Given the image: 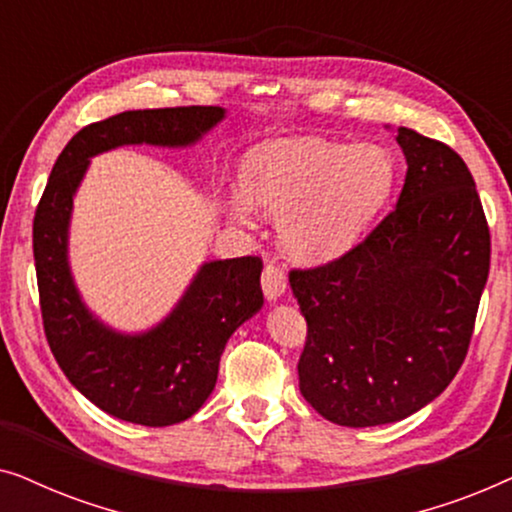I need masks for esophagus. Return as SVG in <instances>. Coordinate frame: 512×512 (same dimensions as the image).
<instances>
[{
    "label": "esophagus",
    "instance_id": "1",
    "mask_svg": "<svg viewBox=\"0 0 512 512\" xmlns=\"http://www.w3.org/2000/svg\"><path fill=\"white\" fill-rule=\"evenodd\" d=\"M261 286L263 293L268 300H277L286 291V270L277 263H268L263 268L261 275Z\"/></svg>",
    "mask_w": 512,
    "mask_h": 512
}]
</instances>
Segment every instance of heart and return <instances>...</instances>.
Segmentation results:
<instances>
[{"label": "heart", "instance_id": "1", "mask_svg": "<svg viewBox=\"0 0 512 512\" xmlns=\"http://www.w3.org/2000/svg\"><path fill=\"white\" fill-rule=\"evenodd\" d=\"M394 170L375 146H349L319 137L275 139L242 167L240 195L228 212L249 223L251 207L279 216V237L293 258L324 263L352 247L361 228L391 191Z\"/></svg>", "mask_w": 512, "mask_h": 512}]
</instances>
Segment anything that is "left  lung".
<instances>
[{
	"label": "left lung",
	"instance_id": "8db88e82",
	"mask_svg": "<svg viewBox=\"0 0 512 512\" xmlns=\"http://www.w3.org/2000/svg\"><path fill=\"white\" fill-rule=\"evenodd\" d=\"M396 209L335 261L291 270L307 321L300 394L340 426L401 422L459 373L489 275V226L457 151L398 128Z\"/></svg>",
	"mask_w": 512,
	"mask_h": 512
}]
</instances>
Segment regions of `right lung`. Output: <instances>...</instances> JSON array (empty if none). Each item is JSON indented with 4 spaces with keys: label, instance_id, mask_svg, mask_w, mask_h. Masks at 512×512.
<instances>
[{
    "label": "right lung",
    "instance_id": "add662e5",
    "mask_svg": "<svg viewBox=\"0 0 512 512\" xmlns=\"http://www.w3.org/2000/svg\"><path fill=\"white\" fill-rule=\"evenodd\" d=\"M223 116L221 107H172L123 111L86 125L55 160L34 214L32 247L48 347L67 380L123 422L170 426L202 408L228 338L261 310L263 261L242 256L205 263L165 321L139 335L116 333L83 305L69 272L74 193L97 153L125 144H195Z\"/></svg>",
    "mask_w": 512,
    "mask_h": 512
}]
</instances>
